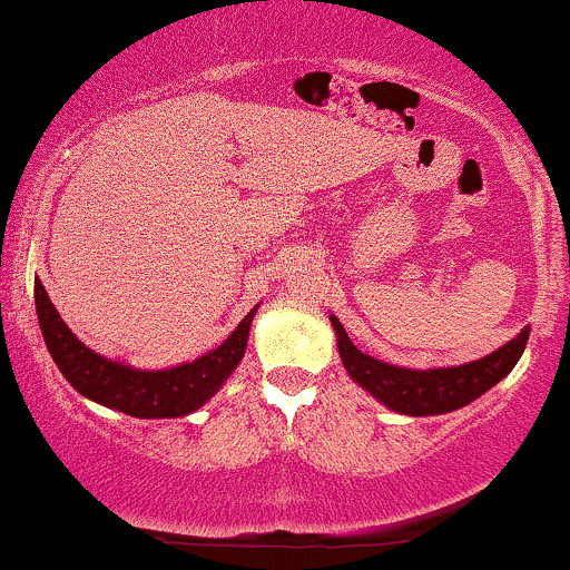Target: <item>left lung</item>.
<instances>
[{
  "instance_id": "obj_1",
  "label": "left lung",
  "mask_w": 570,
  "mask_h": 570,
  "mask_svg": "<svg viewBox=\"0 0 570 570\" xmlns=\"http://www.w3.org/2000/svg\"><path fill=\"white\" fill-rule=\"evenodd\" d=\"M331 326L336 331V347L344 368L357 381L371 397L384 402L389 410L402 415H439L452 413V410L465 407L468 402L479 400L494 384H500L515 363L521 360L525 342H529V328H523L515 338L494 350L492 355L473 360L465 365H452V368H400L360 352L347 336L336 315H331Z\"/></svg>"
}]
</instances>
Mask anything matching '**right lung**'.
<instances>
[{"mask_svg":"<svg viewBox=\"0 0 570 570\" xmlns=\"http://www.w3.org/2000/svg\"><path fill=\"white\" fill-rule=\"evenodd\" d=\"M33 297L47 350L68 384L83 397L134 417H181L205 405L242 363L252 318L257 313L255 305L220 347L191 363L165 371H139L86 347L65 326L39 278L33 281Z\"/></svg>","mask_w":570,"mask_h":570,"instance_id":"add662e5","label":"right lung"}]
</instances>
